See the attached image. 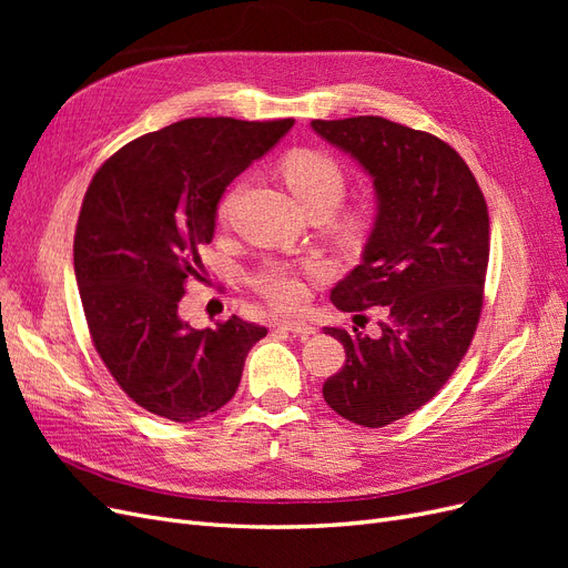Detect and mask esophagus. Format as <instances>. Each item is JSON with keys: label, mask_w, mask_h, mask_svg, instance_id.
I'll return each instance as SVG.
<instances>
[{"label": "esophagus", "mask_w": 568, "mask_h": 568, "mask_svg": "<svg viewBox=\"0 0 568 568\" xmlns=\"http://www.w3.org/2000/svg\"><path fill=\"white\" fill-rule=\"evenodd\" d=\"M277 326H280V329L291 332L294 336H301V338H307V336L315 334V326H313V324H307V322H303V320H294V317H282V320H277Z\"/></svg>", "instance_id": "obj_1"}]
</instances>
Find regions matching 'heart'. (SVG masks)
<instances>
[{"label":"heart","instance_id":"b5f03b06","mask_svg":"<svg viewBox=\"0 0 568 568\" xmlns=\"http://www.w3.org/2000/svg\"><path fill=\"white\" fill-rule=\"evenodd\" d=\"M282 173L291 192L298 199L305 211L324 209L334 213L338 203L346 194V173L341 163L329 153L317 149H298L291 151L282 161ZM234 201V192H230L220 203V217H227ZM324 267L320 263H305L301 267L270 261L257 267L253 274V284L265 298L282 307H296L305 301V280L320 277Z\"/></svg>","mask_w":568,"mask_h":568}]
</instances>
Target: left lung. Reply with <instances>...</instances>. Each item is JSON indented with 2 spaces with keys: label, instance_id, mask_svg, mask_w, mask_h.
I'll return each mask as SVG.
<instances>
[{
  "label": "left lung",
  "instance_id": "8db88e82",
  "mask_svg": "<svg viewBox=\"0 0 568 568\" xmlns=\"http://www.w3.org/2000/svg\"><path fill=\"white\" fill-rule=\"evenodd\" d=\"M311 128L372 178L376 215L363 261L332 288L343 313L382 305L376 338L326 326L346 363L322 386L343 419L379 428L426 405L474 338L488 267V205L459 153L379 115Z\"/></svg>",
  "mask_w": 568,
  "mask_h": 568
}]
</instances>
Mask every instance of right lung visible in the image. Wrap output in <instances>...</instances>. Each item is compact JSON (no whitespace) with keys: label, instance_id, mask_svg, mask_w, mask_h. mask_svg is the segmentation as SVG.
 I'll use <instances>...</instances> for the list:
<instances>
[{"label":"right lung","instance_id":"add662e5","mask_svg":"<svg viewBox=\"0 0 568 568\" xmlns=\"http://www.w3.org/2000/svg\"><path fill=\"white\" fill-rule=\"evenodd\" d=\"M291 128L186 118L115 151L88 186L73 244L82 311L118 386L153 415L194 422L230 403L267 334L236 315L194 329L178 307L225 189Z\"/></svg>","mask_w":568,"mask_h":568}]
</instances>
